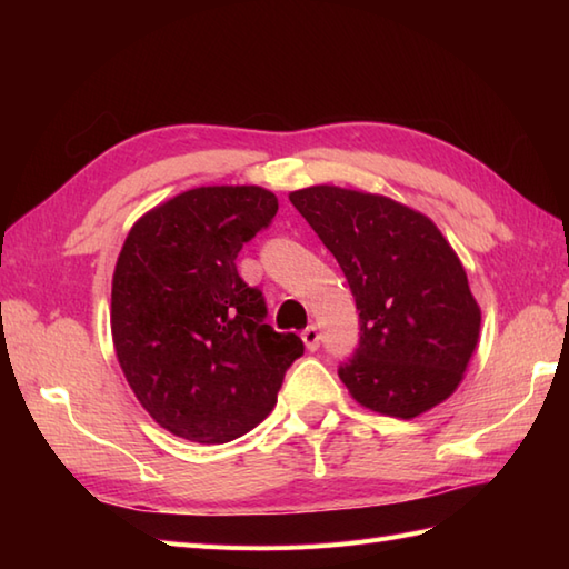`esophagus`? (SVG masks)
Here are the masks:
<instances>
[{
  "label": "esophagus",
  "instance_id": "1",
  "mask_svg": "<svg viewBox=\"0 0 569 569\" xmlns=\"http://www.w3.org/2000/svg\"><path fill=\"white\" fill-rule=\"evenodd\" d=\"M303 342H306V347L310 349V352H316V349L320 347V332H318V328L316 325H308V328L303 330Z\"/></svg>",
  "mask_w": 569,
  "mask_h": 569
}]
</instances>
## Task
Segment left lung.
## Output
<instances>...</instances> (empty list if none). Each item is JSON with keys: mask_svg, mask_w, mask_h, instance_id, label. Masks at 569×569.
<instances>
[{"mask_svg": "<svg viewBox=\"0 0 569 569\" xmlns=\"http://www.w3.org/2000/svg\"><path fill=\"white\" fill-rule=\"evenodd\" d=\"M288 198L355 296L359 345L337 369L355 401L410 420L452 396L479 342L481 310L440 229L371 192L312 186Z\"/></svg>", "mask_w": 569, "mask_h": 569, "instance_id": "obj_1", "label": "left lung"}]
</instances>
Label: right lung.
<instances>
[{"instance_id":"1","label":"right lung","mask_w":569,"mask_h":569,"mask_svg":"<svg viewBox=\"0 0 569 569\" xmlns=\"http://www.w3.org/2000/svg\"><path fill=\"white\" fill-rule=\"evenodd\" d=\"M259 186L180 192L131 227L112 278V340L131 391L168 432L222 445L276 406L303 340L266 325L237 253L271 224Z\"/></svg>"}]
</instances>
